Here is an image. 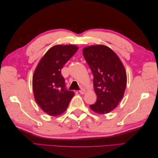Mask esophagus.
Returning <instances> with one entry per match:
<instances>
[{"mask_svg": "<svg viewBox=\"0 0 158 158\" xmlns=\"http://www.w3.org/2000/svg\"><path fill=\"white\" fill-rule=\"evenodd\" d=\"M79 92H80L81 94H84L85 92V89H84L82 88V89L79 90Z\"/></svg>", "mask_w": 158, "mask_h": 158, "instance_id": "34e87169", "label": "esophagus"}]
</instances>
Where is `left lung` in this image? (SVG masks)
I'll list each match as a JSON object with an SVG mask.
<instances>
[{"label": "left lung", "mask_w": 158, "mask_h": 158, "mask_svg": "<svg viewBox=\"0 0 158 158\" xmlns=\"http://www.w3.org/2000/svg\"><path fill=\"white\" fill-rule=\"evenodd\" d=\"M83 55L94 76L96 102L91 109L98 114H106L116 108L123 98L127 85L125 67L118 56L103 45L85 47Z\"/></svg>", "instance_id": "obj_1"}]
</instances>
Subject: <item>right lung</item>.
I'll list each match as a JSON object with an SVG mask.
<instances>
[{"label":"right lung","mask_w":158,"mask_h":158,"mask_svg":"<svg viewBox=\"0 0 158 158\" xmlns=\"http://www.w3.org/2000/svg\"><path fill=\"white\" fill-rule=\"evenodd\" d=\"M78 49L73 45L53 46L35 69L32 80L35 99L49 115L58 116L64 113L74 96L73 91L66 88L61 69Z\"/></svg>","instance_id":"1"}]
</instances>
